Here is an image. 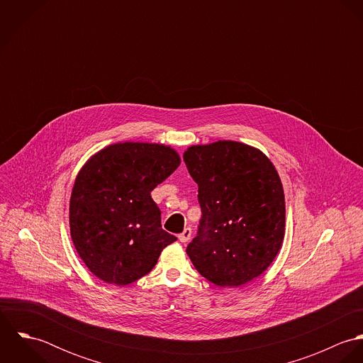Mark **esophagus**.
<instances>
[{
    "mask_svg": "<svg viewBox=\"0 0 363 363\" xmlns=\"http://www.w3.org/2000/svg\"><path fill=\"white\" fill-rule=\"evenodd\" d=\"M191 236H193L191 228H186V229L183 230V233L179 235V240H180L182 243H187V242L191 239Z\"/></svg>",
    "mask_w": 363,
    "mask_h": 363,
    "instance_id": "34e87169",
    "label": "esophagus"
}]
</instances>
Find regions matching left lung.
<instances>
[{
    "label": "left lung",
    "instance_id": "1",
    "mask_svg": "<svg viewBox=\"0 0 363 363\" xmlns=\"http://www.w3.org/2000/svg\"><path fill=\"white\" fill-rule=\"evenodd\" d=\"M183 159L203 211L199 236L186 250L191 262L216 286L253 281L285 238V196L275 166L259 148L226 140L191 145Z\"/></svg>",
    "mask_w": 363,
    "mask_h": 363
}]
</instances>
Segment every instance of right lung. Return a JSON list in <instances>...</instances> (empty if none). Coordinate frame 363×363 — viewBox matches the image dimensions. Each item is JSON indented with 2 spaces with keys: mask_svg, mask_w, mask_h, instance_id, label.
<instances>
[{
  "mask_svg": "<svg viewBox=\"0 0 363 363\" xmlns=\"http://www.w3.org/2000/svg\"><path fill=\"white\" fill-rule=\"evenodd\" d=\"M180 162L169 145L127 141L104 147L79 169L69 199V233L95 277L117 286L133 284L176 240L162 229L151 191Z\"/></svg>",
  "mask_w": 363,
  "mask_h": 363,
  "instance_id": "right-lung-1",
  "label": "right lung"
}]
</instances>
